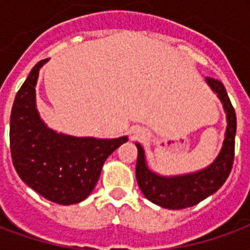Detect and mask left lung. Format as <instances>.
Wrapping results in <instances>:
<instances>
[{
    "instance_id": "1",
    "label": "left lung",
    "mask_w": 250,
    "mask_h": 250,
    "mask_svg": "<svg viewBox=\"0 0 250 250\" xmlns=\"http://www.w3.org/2000/svg\"><path fill=\"white\" fill-rule=\"evenodd\" d=\"M209 87L217 93L226 112L225 139L222 143L218 157L214 162L204 170L195 173L162 177L147 167L143 147L136 143L138 159H136V181L148 201L166 209H186L199 204L201 201L214 194L225 184L233 167L234 161V139H236L237 120L236 112L230 103L224 84L213 77H206Z\"/></svg>"
}]
</instances>
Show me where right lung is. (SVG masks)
I'll return each instance as SVG.
<instances>
[{
  "instance_id": "add662e5",
  "label": "right lung",
  "mask_w": 250,
  "mask_h": 250,
  "mask_svg": "<svg viewBox=\"0 0 250 250\" xmlns=\"http://www.w3.org/2000/svg\"><path fill=\"white\" fill-rule=\"evenodd\" d=\"M46 62L36 64L16 95L10 114V152L14 168L29 188L48 201L79 204L92 193L105 159L127 142L57 134L36 108V83Z\"/></svg>"
}]
</instances>
